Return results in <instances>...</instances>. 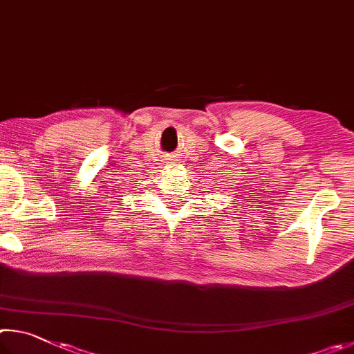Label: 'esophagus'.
I'll return each mask as SVG.
<instances>
[{"label":"esophagus","instance_id":"1","mask_svg":"<svg viewBox=\"0 0 354 354\" xmlns=\"http://www.w3.org/2000/svg\"><path fill=\"white\" fill-rule=\"evenodd\" d=\"M176 161H177L176 155H167V157L165 158V163L166 165H176Z\"/></svg>","mask_w":354,"mask_h":354}]
</instances>
